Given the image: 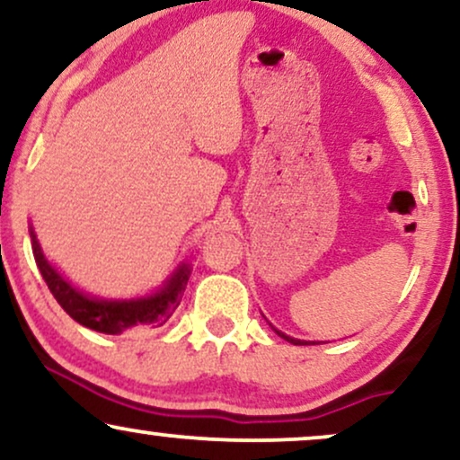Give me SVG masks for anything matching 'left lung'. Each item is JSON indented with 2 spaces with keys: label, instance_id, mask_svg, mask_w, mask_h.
I'll return each mask as SVG.
<instances>
[{
  "label": "left lung",
  "instance_id": "8db88e82",
  "mask_svg": "<svg viewBox=\"0 0 460 460\" xmlns=\"http://www.w3.org/2000/svg\"><path fill=\"white\" fill-rule=\"evenodd\" d=\"M276 332H279V330H276ZM279 336H283V339H285V341H289V342H293V345H304V342H302V341L289 339V336H285V334H283V332H279Z\"/></svg>",
  "mask_w": 460,
  "mask_h": 460
}]
</instances>
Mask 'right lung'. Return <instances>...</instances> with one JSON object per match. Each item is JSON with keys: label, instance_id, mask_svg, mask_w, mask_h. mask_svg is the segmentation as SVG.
Returning <instances> with one entry per match:
<instances>
[{"label": "right lung", "instance_id": "add662e5", "mask_svg": "<svg viewBox=\"0 0 460 460\" xmlns=\"http://www.w3.org/2000/svg\"><path fill=\"white\" fill-rule=\"evenodd\" d=\"M31 234V248H34V259L40 268L44 283L49 285L53 297L59 302V306L70 314L72 319L79 321L85 328L104 332V334H121L124 330L135 328V325H158L167 323L171 314L180 306L181 296H184L188 276L190 270L188 265H181L169 280L167 287L156 296H149L147 300H130V302H107V300H92L83 296L75 287L59 276L49 265L47 259L38 246L34 231Z\"/></svg>", "mask_w": 460, "mask_h": 460}]
</instances>
